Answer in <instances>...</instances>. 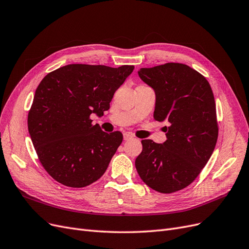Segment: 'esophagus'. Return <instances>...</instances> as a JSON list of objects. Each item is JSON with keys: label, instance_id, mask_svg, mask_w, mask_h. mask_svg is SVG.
I'll return each instance as SVG.
<instances>
[{"label": "esophagus", "instance_id": "obj_1", "mask_svg": "<svg viewBox=\"0 0 249 249\" xmlns=\"http://www.w3.org/2000/svg\"><path fill=\"white\" fill-rule=\"evenodd\" d=\"M133 138H134L133 135L130 134V133H124V141L131 140V139H133Z\"/></svg>", "mask_w": 249, "mask_h": 249}]
</instances>
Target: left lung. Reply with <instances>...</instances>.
<instances>
[{
  "label": "left lung",
  "instance_id": "obj_1",
  "mask_svg": "<svg viewBox=\"0 0 249 249\" xmlns=\"http://www.w3.org/2000/svg\"><path fill=\"white\" fill-rule=\"evenodd\" d=\"M156 96L154 119L165 122L166 141L142 140L135 165L142 181L160 193L190 185L211 158L218 127L210 83L182 63H165L138 71Z\"/></svg>",
  "mask_w": 249,
  "mask_h": 249
}]
</instances>
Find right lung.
<instances>
[{
  "label": "right lung",
  "mask_w": 249,
  "mask_h": 249,
  "mask_svg": "<svg viewBox=\"0 0 249 249\" xmlns=\"http://www.w3.org/2000/svg\"><path fill=\"white\" fill-rule=\"evenodd\" d=\"M134 68L68 64L39 83L28 112V132L39 161L58 183L83 188L107 170L123 134L103 132L90 116L108 110Z\"/></svg>",
  "instance_id": "add662e5"
}]
</instances>
